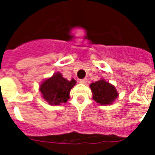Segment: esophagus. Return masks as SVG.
I'll use <instances>...</instances> for the list:
<instances>
[{"mask_svg": "<svg viewBox=\"0 0 155 155\" xmlns=\"http://www.w3.org/2000/svg\"><path fill=\"white\" fill-rule=\"evenodd\" d=\"M80 82L81 83V84H86V83L87 82V78H84V79H81V80H80Z\"/></svg>", "mask_w": 155, "mask_h": 155, "instance_id": "esophagus-1", "label": "esophagus"}]
</instances>
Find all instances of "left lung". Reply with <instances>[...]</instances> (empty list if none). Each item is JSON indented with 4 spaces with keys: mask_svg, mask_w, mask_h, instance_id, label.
I'll list each match as a JSON object with an SVG mask.
<instances>
[{
    "mask_svg": "<svg viewBox=\"0 0 155 155\" xmlns=\"http://www.w3.org/2000/svg\"><path fill=\"white\" fill-rule=\"evenodd\" d=\"M90 87L93 95V99L100 104H112L118 96L115 87L104 80L92 83Z\"/></svg>",
    "mask_w": 155,
    "mask_h": 155,
    "instance_id": "left-lung-1",
    "label": "left lung"
}]
</instances>
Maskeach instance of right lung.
<instances>
[{
  "label": "right lung",
  "instance_id": "add662e5",
  "mask_svg": "<svg viewBox=\"0 0 155 155\" xmlns=\"http://www.w3.org/2000/svg\"><path fill=\"white\" fill-rule=\"evenodd\" d=\"M75 84V80H68L58 72L43 81L40 85V92L46 101L51 104L58 105L68 101L71 89Z\"/></svg>",
  "mask_w": 155,
  "mask_h": 155
}]
</instances>
